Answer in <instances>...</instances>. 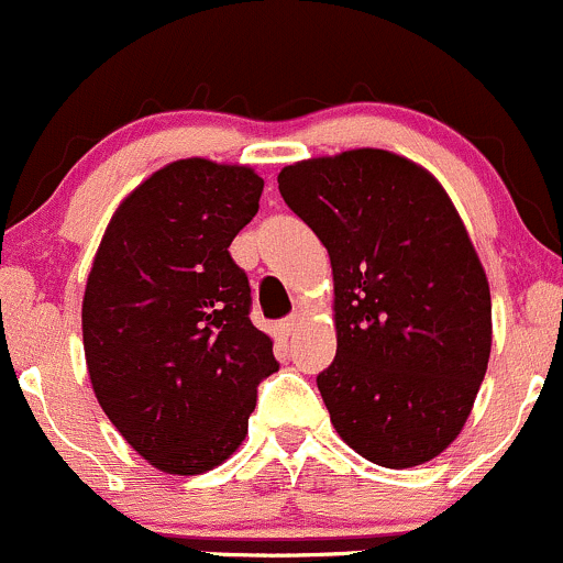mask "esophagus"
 Masks as SVG:
<instances>
[{
  "label": "esophagus",
  "mask_w": 563,
  "mask_h": 563,
  "mask_svg": "<svg viewBox=\"0 0 563 563\" xmlns=\"http://www.w3.org/2000/svg\"><path fill=\"white\" fill-rule=\"evenodd\" d=\"M300 322H303V317H300V311H292L287 319H282V330L287 332V335H292V332L300 328Z\"/></svg>",
  "instance_id": "1"
}]
</instances>
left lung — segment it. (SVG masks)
Wrapping results in <instances>:
<instances>
[{
    "instance_id": "obj_1",
    "label": "left lung",
    "mask_w": 563,
    "mask_h": 563,
    "mask_svg": "<svg viewBox=\"0 0 563 563\" xmlns=\"http://www.w3.org/2000/svg\"><path fill=\"white\" fill-rule=\"evenodd\" d=\"M279 192L335 279L338 352L317 376L332 427L402 470L456 440L492 354V295L432 174L386 150L284 166Z\"/></svg>"
}]
</instances>
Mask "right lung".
<instances>
[{
  "instance_id": "1",
  "label": "right lung",
  "mask_w": 563,
  "mask_h": 563,
  "mask_svg": "<svg viewBox=\"0 0 563 563\" xmlns=\"http://www.w3.org/2000/svg\"><path fill=\"white\" fill-rule=\"evenodd\" d=\"M263 179L203 158L168 163L114 211L90 268L82 343L96 400L139 456L172 475L225 462L257 384L279 371L228 252Z\"/></svg>"
}]
</instances>
